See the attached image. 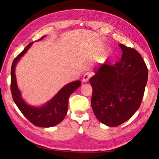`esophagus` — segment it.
Instances as JSON below:
<instances>
[{"label":"esophagus","mask_w":159,"mask_h":159,"mask_svg":"<svg viewBox=\"0 0 159 159\" xmlns=\"http://www.w3.org/2000/svg\"><path fill=\"white\" fill-rule=\"evenodd\" d=\"M93 75V73L92 72H90V71H88V72H86L84 74L83 77H82V80H83V82H88L89 80H90V78L92 77Z\"/></svg>","instance_id":"34e87169"}]
</instances>
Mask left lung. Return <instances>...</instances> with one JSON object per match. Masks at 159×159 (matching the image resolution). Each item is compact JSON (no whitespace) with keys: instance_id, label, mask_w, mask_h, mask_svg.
Masks as SVG:
<instances>
[{"instance_id":"left-lung-1","label":"left lung","mask_w":159,"mask_h":159,"mask_svg":"<svg viewBox=\"0 0 159 159\" xmlns=\"http://www.w3.org/2000/svg\"><path fill=\"white\" fill-rule=\"evenodd\" d=\"M121 60L114 66L102 64L94 69L90 78L91 106L100 122L117 127L140 108L148 82V69L135 50L119 44Z\"/></svg>"}]
</instances>
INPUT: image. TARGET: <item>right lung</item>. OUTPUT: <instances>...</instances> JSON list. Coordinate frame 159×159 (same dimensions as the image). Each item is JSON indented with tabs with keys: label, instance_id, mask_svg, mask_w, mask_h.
Here are the masks:
<instances>
[{
	"label": "right lung",
	"instance_id": "add662e5",
	"mask_svg": "<svg viewBox=\"0 0 159 159\" xmlns=\"http://www.w3.org/2000/svg\"><path fill=\"white\" fill-rule=\"evenodd\" d=\"M45 37V35L38 40H43ZM33 43H30L13 61L11 69V90L12 97L17 107L24 116L33 125L40 127H53L64 120L67 114L69 98L71 93L81 85V82L77 80L66 84L60 89L51 100L41 106H32L26 103L17 85L15 69L17 63L27 53Z\"/></svg>",
	"mask_w": 159,
	"mask_h": 159
}]
</instances>
